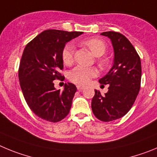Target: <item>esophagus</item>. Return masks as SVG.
<instances>
[{
    "label": "esophagus",
    "mask_w": 157,
    "mask_h": 157,
    "mask_svg": "<svg viewBox=\"0 0 157 157\" xmlns=\"http://www.w3.org/2000/svg\"><path fill=\"white\" fill-rule=\"evenodd\" d=\"M77 90H79V91H82L83 89L84 88V86H82V85H80V84H78V85H77Z\"/></svg>",
    "instance_id": "obj_1"
}]
</instances>
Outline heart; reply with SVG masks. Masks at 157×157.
I'll return each mask as SVG.
<instances>
[{
  "label": "heart",
  "mask_w": 157,
  "mask_h": 157,
  "mask_svg": "<svg viewBox=\"0 0 157 157\" xmlns=\"http://www.w3.org/2000/svg\"><path fill=\"white\" fill-rule=\"evenodd\" d=\"M82 44L90 49L94 56H101L105 52L107 45L104 40L99 38H89L86 39ZM73 46L70 44L65 45L62 51V59L65 65L70 66L73 62ZM98 63L101 67H105L109 63V59L107 57H99ZM98 70L94 67H84V66H77L76 68L69 73V79L70 81L77 84L84 85L87 84L90 80L98 75Z\"/></svg>",
  "instance_id": "obj_1"
}]
</instances>
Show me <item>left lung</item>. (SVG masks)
Returning a JSON list of instances; mask_svg holds the SVG:
<instances>
[{
    "label": "left lung",
    "mask_w": 157,
    "mask_h": 157,
    "mask_svg": "<svg viewBox=\"0 0 157 157\" xmlns=\"http://www.w3.org/2000/svg\"><path fill=\"white\" fill-rule=\"evenodd\" d=\"M101 34L112 41L114 63L109 72L99 80L101 86L108 84V91L101 94L94 90L91 109L98 120L109 122L124 117L135 103L141 87L142 66L140 57L126 36L113 31Z\"/></svg>",
    "instance_id": "obj_1"
}]
</instances>
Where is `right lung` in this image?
Listing matches in <instances>:
<instances>
[{
	"mask_svg": "<svg viewBox=\"0 0 157 157\" xmlns=\"http://www.w3.org/2000/svg\"><path fill=\"white\" fill-rule=\"evenodd\" d=\"M83 32L48 29L38 34L24 48L19 67V79L24 98L37 117L56 123L68 115L77 87L65 84L56 90L54 80L65 78L62 51L65 44Z\"/></svg>",
	"mask_w": 157,
	"mask_h": 157,
	"instance_id": "obj_1",
	"label": "right lung"
}]
</instances>
